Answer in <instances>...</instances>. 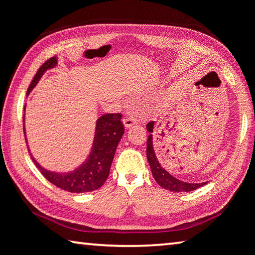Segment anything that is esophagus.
<instances>
[{
	"mask_svg": "<svg viewBox=\"0 0 255 255\" xmlns=\"http://www.w3.org/2000/svg\"><path fill=\"white\" fill-rule=\"evenodd\" d=\"M136 124H137V120L132 116H128V117H126V118L124 119V126H125V128H126V129L132 127Z\"/></svg>",
	"mask_w": 255,
	"mask_h": 255,
	"instance_id": "34e87169",
	"label": "esophagus"
}]
</instances>
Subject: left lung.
I'll list each match as a JSON object with an SVG mask.
<instances>
[{
  "mask_svg": "<svg viewBox=\"0 0 255 255\" xmlns=\"http://www.w3.org/2000/svg\"><path fill=\"white\" fill-rule=\"evenodd\" d=\"M154 121H151V123H148L146 126L147 131L149 132L146 143V156L149 167H151L153 178L155 179L156 183L162 188L168 189V191L171 192H192L194 189L199 188L201 186L207 184L208 181H204V183H187V181L176 178V177L172 176L170 172L165 170L162 167V164H161L159 162V160H157L154 147H153V130H154Z\"/></svg>",
  "mask_w": 255,
  "mask_h": 255,
  "instance_id": "obj_1",
  "label": "left lung"
}]
</instances>
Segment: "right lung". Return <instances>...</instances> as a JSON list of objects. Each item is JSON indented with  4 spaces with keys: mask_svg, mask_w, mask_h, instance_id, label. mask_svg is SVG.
Segmentation results:
<instances>
[{
    "mask_svg": "<svg viewBox=\"0 0 255 255\" xmlns=\"http://www.w3.org/2000/svg\"><path fill=\"white\" fill-rule=\"evenodd\" d=\"M56 66H58V56L56 55L48 59L45 63H43V66L36 72L34 79L31 80L29 87H28L27 95H29V93L34 90V87L38 84L43 75ZM23 110L26 111V104ZM23 131H25V138L27 142L25 113H23ZM124 132L125 129L123 123H121L120 113L101 116L96 120L94 137H93L90 153H88L84 162L71 171L48 170L36 161L29 147L28 149H29V154L36 167L39 169L42 175L50 183L63 189V191L70 193H90L95 191V189H99L106 183L109 172H110L117 146H118Z\"/></svg>",
    "mask_w": 255,
    "mask_h": 255,
    "instance_id": "obj_1",
    "label": "right lung"
}]
</instances>
